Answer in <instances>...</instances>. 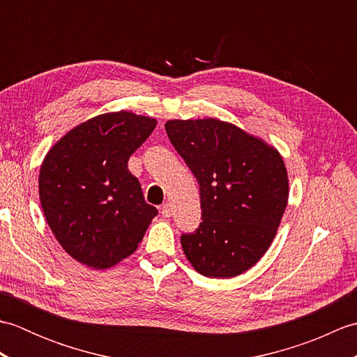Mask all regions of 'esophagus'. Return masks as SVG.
I'll return each instance as SVG.
<instances>
[{"label": "esophagus", "mask_w": 357, "mask_h": 357, "mask_svg": "<svg viewBox=\"0 0 357 357\" xmlns=\"http://www.w3.org/2000/svg\"><path fill=\"white\" fill-rule=\"evenodd\" d=\"M161 215H162L164 218H170V216L173 215V207H172L170 202H165L164 206L161 207Z\"/></svg>", "instance_id": "esophagus-1"}]
</instances>
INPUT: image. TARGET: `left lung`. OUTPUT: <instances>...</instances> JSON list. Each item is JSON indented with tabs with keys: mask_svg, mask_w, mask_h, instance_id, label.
Wrapping results in <instances>:
<instances>
[{
	"mask_svg": "<svg viewBox=\"0 0 357 357\" xmlns=\"http://www.w3.org/2000/svg\"><path fill=\"white\" fill-rule=\"evenodd\" d=\"M165 130L199 184L202 222L181 236L192 267L207 278L252 268L276 236L288 174L275 146L216 118L170 119Z\"/></svg>",
	"mask_w": 357,
	"mask_h": 357,
	"instance_id": "1",
	"label": "left lung"
}]
</instances>
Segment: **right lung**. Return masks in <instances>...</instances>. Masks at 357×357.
Here are the masks:
<instances>
[{
  "label": "right lung",
  "instance_id": "obj_1",
  "mask_svg": "<svg viewBox=\"0 0 357 357\" xmlns=\"http://www.w3.org/2000/svg\"><path fill=\"white\" fill-rule=\"evenodd\" d=\"M156 124L128 110L102 113L73 127L43 159L45 221L66 253L89 268H110L135 253L158 215L127 167Z\"/></svg>",
  "mask_w": 357,
  "mask_h": 357
}]
</instances>
